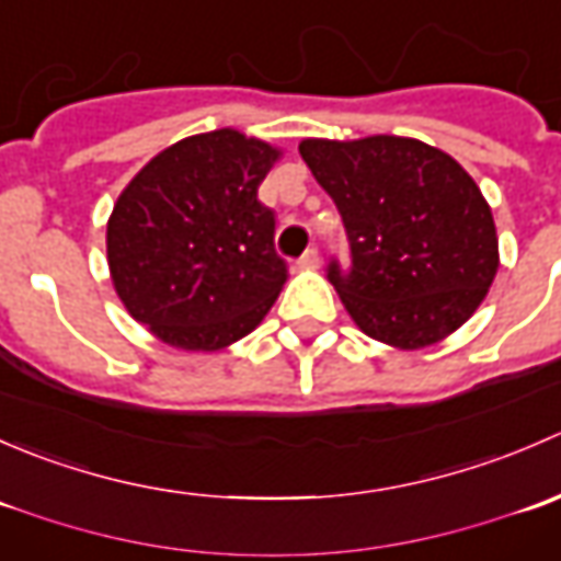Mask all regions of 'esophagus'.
I'll list each match as a JSON object with an SVG mask.
<instances>
[{"instance_id": "34e87169", "label": "esophagus", "mask_w": 561, "mask_h": 561, "mask_svg": "<svg viewBox=\"0 0 561 561\" xmlns=\"http://www.w3.org/2000/svg\"><path fill=\"white\" fill-rule=\"evenodd\" d=\"M298 265H301V268H317V265H320V254H317V249L314 247L307 249V252L298 257Z\"/></svg>"}]
</instances>
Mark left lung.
<instances>
[{
	"instance_id": "left-lung-1",
	"label": "left lung",
	"mask_w": 561,
	"mask_h": 561,
	"mask_svg": "<svg viewBox=\"0 0 561 561\" xmlns=\"http://www.w3.org/2000/svg\"><path fill=\"white\" fill-rule=\"evenodd\" d=\"M342 214L350 268L328 279L366 336L399 350L461 328L500 268L494 217L472 175L415 138H307L298 146Z\"/></svg>"
}]
</instances>
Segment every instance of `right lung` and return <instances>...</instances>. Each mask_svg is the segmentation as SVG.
<instances>
[{
    "label": "right lung",
    "mask_w": 561,
    "mask_h": 561,
    "mask_svg": "<svg viewBox=\"0 0 561 561\" xmlns=\"http://www.w3.org/2000/svg\"><path fill=\"white\" fill-rule=\"evenodd\" d=\"M279 157L225 127L168 146L124 186L107 219V268L127 312L157 339L214 353L274 307L287 263L257 186Z\"/></svg>",
    "instance_id": "right-lung-1"
}]
</instances>
